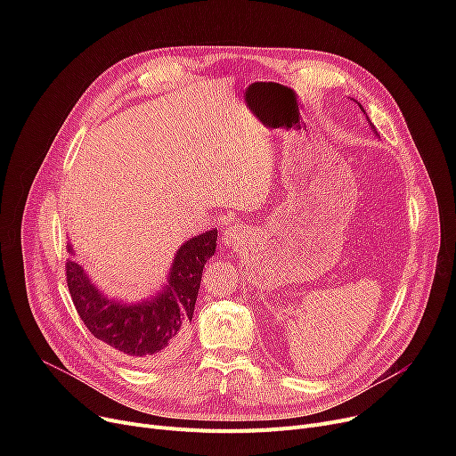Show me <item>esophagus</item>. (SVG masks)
<instances>
[{
    "label": "esophagus",
    "mask_w": 456,
    "mask_h": 456,
    "mask_svg": "<svg viewBox=\"0 0 456 456\" xmlns=\"http://www.w3.org/2000/svg\"><path fill=\"white\" fill-rule=\"evenodd\" d=\"M244 240V231L240 229V225H232L225 231L224 238H222V244L225 248H232V249H238V246L242 244Z\"/></svg>",
    "instance_id": "obj_1"
}]
</instances>
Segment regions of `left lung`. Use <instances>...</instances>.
I'll return each instance as SVG.
<instances>
[{
  "label": "left lung",
  "mask_w": 456,
  "mask_h": 456,
  "mask_svg": "<svg viewBox=\"0 0 456 456\" xmlns=\"http://www.w3.org/2000/svg\"><path fill=\"white\" fill-rule=\"evenodd\" d=\"M361 109H362V105H361ZM362 110H364V109H362Z\"/></svg>",
  "instance_id": "8db88e82"
}]
</instances>
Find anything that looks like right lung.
<instances>
[{
  "instance_id": "add662e5",
  "label": "right lung",
  "mask_w": 456,
  "mask_h": 456,
  "mask_svg": "<svg viewBox=\"0 0 456 456\" xmlns=\"http://www.w3.org/2000/svg\"><path fill=\"white\" fill-rule=\"evenodd\" d=\"M218 229L190 238L177 251L167 284L153 299L122 303L105 297L74 260L66 262L71 301L95 338L140 364L174 354L194 316L205 262L216 251ZM68 251L74 253L71 246Z\"/></svg>"
}]
</instances>
